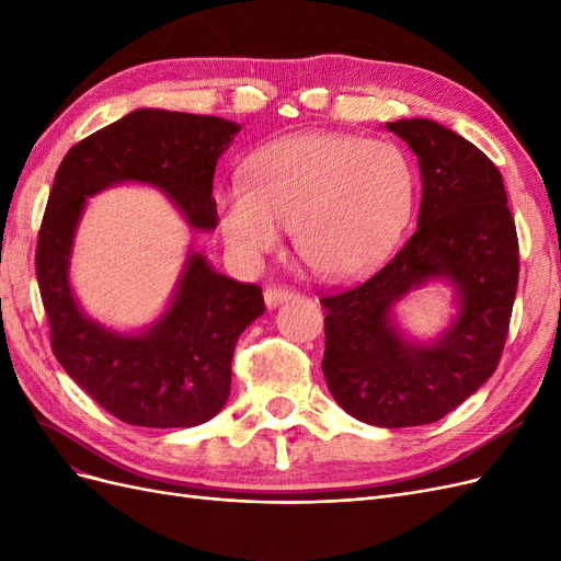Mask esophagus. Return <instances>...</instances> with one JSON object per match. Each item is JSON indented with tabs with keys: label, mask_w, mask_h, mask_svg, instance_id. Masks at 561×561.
Listing matches in <instances>:
<instances>
[{
	"label": "esophagus",
	"mask_w": 561,
	"mask_h": 561,
	"mask_svg": "<svg viewBox=\"0 0 561 561\" xmlns=\"http://www.w3.org/2000/svg\"><path fill=\"white\" fill-rule=\"evenodd\" d=\"M293 297H295V293L287 290V287H266L264 290V304L268 309H276L283 301H290Z\"/></svg>",
	"instance_id": "34e87169"
}]
</instances>
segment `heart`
Instances as JSON below:
<instances>
[{
  "label": "heart",
  "mask_w": 561,
  "mask_h": 561,
  "mask_svg": "<svg viewBox=\"0 0 561 561\" xmlns=\"http://www.w3.org/2000/svg\"><path fill=\"white\" fill-rule=\"evenodd\" d=\"M416 206V171L393 142L346 133H299L264 147L248 184L217 196L219 227L236 257L257 264L295 231L318 276L346 280L390 252Z\"/></svg>",
  "instance_id": "obj_1"
}]
</instances>
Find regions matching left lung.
<instances>
[{"label":"left lung","mask_w":561,"mask_h":561,"mask_svg":"<svg viewBox=\"0 0 561 561\" xmlns=\"http://www.w3.org/2000/svg\"><path fill=\"white\" fill-rule=\"evenodd\" d=\"M416 154V231L379 274L325 307L322 375L336 404L369 426L443 419L501 360L517 293L515 219L499 168L433 118L388 122ZM431 282L453 287V318L431 340L407 333L397 304Z\"/></svg>","instance_id":"8db88e82"}]
</instances>
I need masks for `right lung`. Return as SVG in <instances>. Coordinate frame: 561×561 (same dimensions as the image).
<instances>
[{
  "mask_svg": "<svg viewBox=\"0 0 561 561\" xmlns=\"http://www.w3.org/2000/svg\"><path fill=\"white\" fill-rule=\"evenodd\" d=\"M243 126L219 116L135 110L67 151L48 194L37 280L62 369L130 426L192 428L222 412L239 336L264 313L257 285L217 274L190 248L165 309L145 328L116 330L79 304L70 266L89 198L118 184L159 190L190 229L213 231V175Z\"/></svg>",
  "mask_w": 561,
  "mask_h": 561,
  "instance_id": "right-lung-1",
  "label": "right lung"
}]
</instances>
